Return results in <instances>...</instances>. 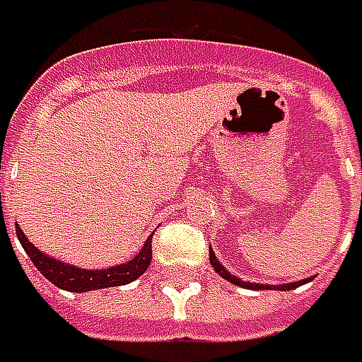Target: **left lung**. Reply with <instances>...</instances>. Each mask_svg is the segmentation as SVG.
Masks as SVG:
<instances>
[{
    "mask_svg": "<svg viewBox=\"0 0 362 362\" xmlns=\"http://www.w3.org/2000/svg\"><path fill=\"white\" fill-rule=\"evenodd\" d=\"M209 262H211V266H214V270L221 276V278H226V280H230L231 284L235 286H242V288H250V290H270V284H254V282H243L240 278H235L233 274L226 270L223 266H221V262L217 259L216 254H214V250H211V245H209ZM306 282V280H300V282H292V284H280V286H274V290H292V288H298Z\"/></svg>",
    "mask_w": 362,
    "mask_h": 362,
    "instance_id": "1",
    "label": "left lung"
}]
</instances>
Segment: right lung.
Returning <instances> with one entry per match:
<instances>
[{
	"label": "right lung",
	"instance_id": "add662e5",
	"mask_svg": "<svg viewBox=\"0 0 362 362\" xmlns=\"http://www.w3.org/2000/svg\"><path fill=\"white\" fill-rule=\"evenodd\" d=\"M16 233H18V240L23 245L25 254L34 262L35 268L42 272V276H46L52 284L62 288V290H68V292H90V290H103V288L134 282L139 276L145 274L151 264V257H153V247H151L153 238H148L145 245L141 247V252L127 264H120L115 268H105V270H82L72 264H64V262H58L54 257L42 254L34 243L23 235L20 226H16Z\"/></svg>",
	"mask_w": 362,
	"mask_h": 362
}]
</instances>
